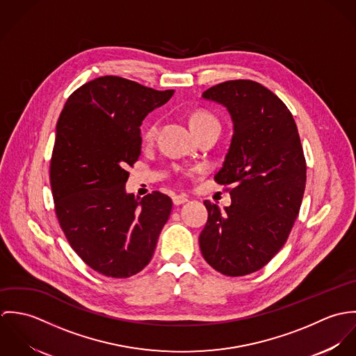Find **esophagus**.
Returning <instances> with one entry per match:
<instances>
[{
    "label": "esophagus",
    "instance_id": "obj_1",
    "mask_svg": "<svg viewBox=\"0 0 356 356\" xmlns=\"http://www.w3.org/2000/svg\"><path fill=\"white\" fill-rule=\"evenodd\" d=\"M188 202V196L185 195H177L172 197V203L175 205H181V204L186 203Z\"/></svg>",
    "mask_w": 356,
    "mask_h": 356
}]
</instances>
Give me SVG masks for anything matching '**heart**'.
Wrapping results in <instances>:
<instances>
[{
  "label": "heart",
  "mask_w": 356,
  "mask_h": 356,
  "mask_svg": "<svg viewBox=\"0 0 356 356\" xmlns=\"http://www.w3.org/2000/svg\"><path fill=\"white\" fill-rule=\"evenodd\" d=\"M189 124H191L192 130L196 131V130H200L203 127L212 126V124H218L219 126V120H218V118L213 113H211L207 109H196L189 116ZM157 127H159V122L154 120V119L148 120L144 124V127H143V140L145 143L153 141V138L157 134Z\"/></svg>",
  "instance_id": "heart-1"
}]
</instances>
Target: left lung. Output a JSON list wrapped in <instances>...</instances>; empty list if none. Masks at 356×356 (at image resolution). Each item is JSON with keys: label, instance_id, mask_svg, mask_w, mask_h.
<instances>
[{"label": "left lung", "instance_id": "1", "mask_svg": "<svg viewBox=\"0 0 356 356\" xmlns=\"http://www.w3.org/2000/svg\"><path fill=\"white\" fill-rule=\"evenodd\" d=\"M203 97L227 108L233 137L213 178L230 186L232 204L220 211L204 202L200 250L216 271L241 277L266 266L286 243L305 195V153L291 111L263 85L227 81Z\"/></svg>", "mask_w": 356, "mask_h": 356}]
</instances>
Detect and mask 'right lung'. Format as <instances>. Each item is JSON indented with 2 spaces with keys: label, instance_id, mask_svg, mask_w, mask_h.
<instances>
[{
  "label": "right lung",
  "instance_id": "obj_1",
  "mask_svg": "<svg viewBox=\"0 0 356 356\" xmlns=\"http://www.w3.org/2000/svg\"><path fill=\"white\" fill-rule=\"evenodd\" d=\"M174 90H154L106 75L76 89L56 126L51 159L54 211L71 248L105 277L127 278L152 259L172 202L126 193L141 154L140 126Z\"/></svg>",
  "mask_w": 356,
  "mask_h": 356
}]
</instances>
